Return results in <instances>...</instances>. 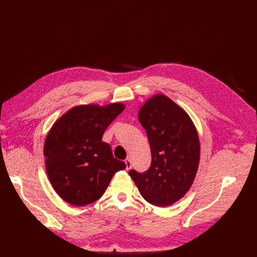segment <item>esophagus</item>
Instances as JSON below:
<instances>
[{"label": "esophagus", "mask_w": 257, "mask_h": 257, "mask_svg": "<svg viewBox=\"0 0 257 257\" xmlns=\"http://www.w3.org/2000/svg\"><path fill=\"white\" fill-rule=\"evenodd\" d=\"M125 165H126V170H130V169H131L132 164H131L130 159H126V160H125Z\"/></svg>", "instance_id": "1"}]
</instances>
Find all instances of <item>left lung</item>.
I'll return each mask as SVG.
<instances>
[{"label": "left lung", "instance_id": "8db88e82", "mask_svg": "<svg viewBox=\"0 0 257 257\" xmlns=\"http://www.w3.org/2000/svg\"><path fill=\"white\" fill-rule=\"evenodd\" d=\"M152 151V165L145 173L129 172L142 197L153 205H172L193 184L199 160L200 143L189 115L165 94L157 93L138 112Z\"/></svg>", "mask_w": 257, "mask_h": 257}]
</instances>
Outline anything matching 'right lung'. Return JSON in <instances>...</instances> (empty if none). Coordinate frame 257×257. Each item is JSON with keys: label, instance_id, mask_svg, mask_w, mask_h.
Segmentation results:
<instances>
[{"label": "right lung", "instance_id": "right-lung-1", "mask_svg": "<svg viewBox=\"0 0 257 257\" xmlns=\"http://www.w3.org/2000/svg\"><path fill=\"white\" fill-rule=\"evenodd\" d=\"M125 108L121 102L73 106L50 129L44 145L46 170L57 194L83 206L97 200L116 172L126 165L101 141L106 127Z\"/></svg>", "mask_w": 257, "mask_h": 257}]
</instances>
